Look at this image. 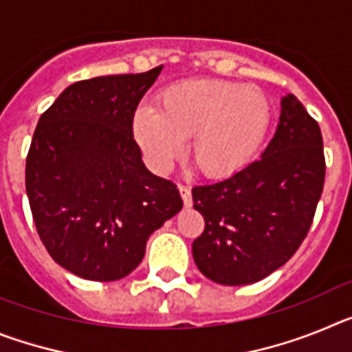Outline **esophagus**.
Listing matches in <instances>:
<instances>
[{
	"label": "esophagus",
	"mask_w": 352,
	"mask_h": 352,
	"mask_svg": "<svg viewBox=\"0 0 352 352\" xmlns=\"http://www.w3.org/2000/svg\"><path fill=\"white\" fill-rule=\"evenodd\" d=\"M179 194H182L183 204H185L186 208H190L192 206V190H190V186L179 185Z\"/></svg>",
	"instance_id": "esophagus-1"
}]
</instances>
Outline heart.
<instances>
[{"label":"heart","instance_id":"obj_1","mask_svg":"<svg viewBox=\"0 0 352 352\" xmlns=\"http://www.w3.org/2000/svg\"><path fill=\"white\" fill-rule=\"evenodd\" d=\"M158 111L139 107L132 132L153 169L166 170L182 157L185 139L199 170L223 178L245 167L263 144L272 105L263 89L222 79L170 84L157 98Z\"/></svg>","mask_w":352,"mask_h":352}]
</instances>
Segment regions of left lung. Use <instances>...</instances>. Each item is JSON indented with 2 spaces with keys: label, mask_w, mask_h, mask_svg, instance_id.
Wrapping results in <instances>:
<instances>
[{
  "label": "left lung",
  "mask_w": 352,
  "mask_h": 352,
  "mask_svg": "<svg viewBox=\"0 0 352 352\" xmlns=\"http://www.w3.org/2000/svg\"><path fill=\"white\" fill-rule=\"evenodd\" d=\"M278 126L259 160L222 182L192 188L204 231L192 243L199 272L222 285L263 280L303 243L324 185L317 121L282 96Z\"/></svg>",
  "instance_id": "8db88e82"
}]
</instances>
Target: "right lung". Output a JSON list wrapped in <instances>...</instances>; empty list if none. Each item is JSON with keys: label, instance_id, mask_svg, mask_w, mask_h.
Here are the masks:
<instances>
[{"label": "right lung", "instance_id": "add662e5", "mask_svg": "<svg viewBox=\"0 0 352 352\" xmlns=\"http://www.w3.org/2000/svg\"><path fill=\"white\" fill-rule=\"evenodd\" d=\"M160 67L72 84L40 116L26 158V192L56 263L96 282L120 280L149 234L183 208L173 182L146 169L132 120Z\"/></svg>", "mask_w": 352, "mask_h": 352}]
</instances>
